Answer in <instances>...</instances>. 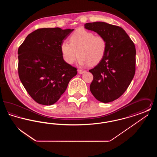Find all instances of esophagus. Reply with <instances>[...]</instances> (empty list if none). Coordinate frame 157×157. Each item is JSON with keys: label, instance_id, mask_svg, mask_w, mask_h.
Instances as JSON below:
<instances>
[{"label": "esophagus", "instance_id": "1", "mask_svg": "<svg viewBox=\"0 0 157 157\" xmlns=\"http://www.w3.org/2000/svg\"><path fill=\"white\" fill-rule=\"evenodd\" d=\"M78 73L79 74H82L85 72V71H83V70H82V69H78Z\"/></svg>", "mask_w": 157, "mask_h": 157}]
</instances>
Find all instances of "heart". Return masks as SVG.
Instances as JSON below:
<instances>
[{
	"label": "heart",
	"mask_w": 157,
	"mask_h": 157,
	"mask_svg": "<svg viewBox=\"0 0 157 157\" xmlns=\"http://www.w3.org/2000/svg\"><path fill=\"white\" fill-rule=\"evenodd\" d=\"M69 39L70 44L64 41L60 45L63 59L68 64L75 62L77 53L78 63L81 66L96 65L104 58L107 44L102 36L94 35L91 32L79 29L73 32Z\"/></svg>",
	"instance_id": "heart-1"
}]
</instances>
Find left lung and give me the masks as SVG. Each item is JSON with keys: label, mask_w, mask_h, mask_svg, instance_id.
<instances>
[{"label": "left lung", "mask_w": 157, "mask_h": 157, "mask_svg": "<svg viewBox=\"0 0 157 157\" xmlns=\"http://www.w3.org/2000/svg\"><path fill=\"white\" fill-rule=\"evenodd\" d=\"M97 32L107 44L104 58L89 72L94 79L90 90L98 101L108 103L120 98L127 90L135 72L134 44L122 28L106 22L85 24Z\"/></svg>", "instance_id": "obj_1"}]
</instances>
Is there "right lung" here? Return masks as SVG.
<instances>
[{"instance_id": "add662e5", "label": "right lung", "mask_w": 157, "mask_h": 157, "mask_svg": "<svg viewBox=\"0 0 157 157\" xmlns=\"http://www.w3.org/2000/svg\"><path fill=\"white\" fill-rule=\"evenodd\" d=\"M74 29L42 28L29 34L18 49V73L25 88L36 102L56 103L76 68L62 57L60 45Z\"/></svg>"}]
</instances>
